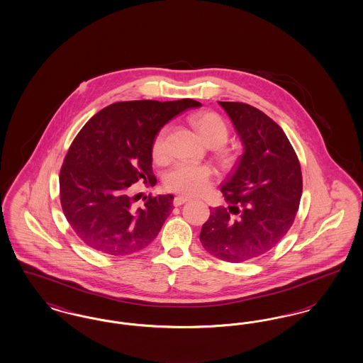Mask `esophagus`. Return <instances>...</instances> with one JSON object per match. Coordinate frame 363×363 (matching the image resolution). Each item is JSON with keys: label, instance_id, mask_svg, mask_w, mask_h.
Masks as SVG:
<instances>
[{"label": "esophagus", "instance_id": "obj_1", "mask_svg": "<svg viewBox=\"0 0 363 363\" xmlns=\"http://www.w3.org/2000/svg\"><path fill=\"white\" fill-rule=\"evenodd\" d=\"M186 201H189V199H188V197H182V196H178V197H175V199H174L173 206L174 207H179V206L185 204Z\"/></svg>", "mask_w": 363, "mask_h": 363}]
</instances>
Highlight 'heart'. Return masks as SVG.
<instances>
[{"instance_id": "obj_1", "label": "heart", "mask_w": 363, "mask_h": 363, "mask_svg": "<svg viewBox=\"0 0 363 363\" xmlns=\"http://www.w3.org/2000/svg\"><path fill=\"white\" fill-rule=\"evenodd\" d=\"M190 123L199 132L209 147H215V156L218 162L230 167L235 163L237 155L233 150L223 145L228 138V126L225 120L213 111H200L190 117ZM167 128H162L156 135L151 152L157 163L167 159ZM212 181V169L207 164L177 163L164 177V188L169 191L185 197H194L206 193Z\"/></svg>"}]
</instances>
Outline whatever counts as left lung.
Masks as SVG:
<instances>
[{
    "label": "left lung",
    "mask_w": 363,
    "mask_h": 363,
    "mask_svg": "<svg viewBox=\"0 0 363 363\" xmlns=\"http://www.w3.org/2000/svg\"><path fill=\"white\" fill-rule=\"evenodd\" d=\"M219 104L245 152L222 185L228 207L211 208L200 241L212 256L242 262L274 249L291 228L302 196V172L291 143L272 118L250 104Z\"/></svg>",
    "instance_id": "1"
}]
</instances>
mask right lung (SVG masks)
I'll return each instance as SVG.
<instances>
[{
  "mask_svg": "<svg viewBox=\"0 0 363 363\" xmlns=\"http://www.w3.org/2000/svg\"><path fill=\"white\" fill-rule=\"evenodd\" d=\"M201 104L128 101L96 113L72 141L60 172V200L76 235L88 247L126 256L147 247L173 211V196L144 197L135 208L129 186L155 184L152 141L181 111Z\"/></svg>",
  "mask_w": 363,
  "mask_h": 363,
  "instance_id": "1",
  "label": "right lung"
}]
</instances>
